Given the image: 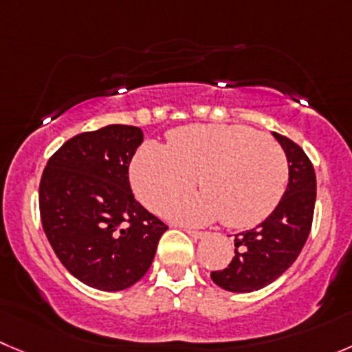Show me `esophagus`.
<instances>
[{
  "instance_id": "esophagus-1",
  "label": "esophagus",
  "mask_w": 352,
  "mask_h": 352,
  "mask_svg": "<svg viewBox=\"0 0 352 352\" xmlns=\"http://www.w3.org/2000/svg\"><path fill=\"white\" fill-rule=\"evenodd\" d=\"M186 233H188L190 236H192V239H195V240H199V239H204V236L207 235L206 232H199V230H185Z\"/></svg>"
}]
</instances>
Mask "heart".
<instances>
[{
	"mask_svg": "<svg viewBox=\"0 0 352 352\" xmlns=\"http://www.w3.org/2000/svg\"><path fill=\"white\" fill-rule=\"evenodd\" d=\"M200 195L169 209L183 223L221 219L249 228L278 206L289 182V160L278 142L247 126H185L169 133V143L146 142L131 164V183L148 209L162 212L192 192Z\"/></svg>",
	"mask_w": 352,
	"mask_h": 352,
	"instance_id": "obj_1",
	"label": "heart"
}]
</instances>
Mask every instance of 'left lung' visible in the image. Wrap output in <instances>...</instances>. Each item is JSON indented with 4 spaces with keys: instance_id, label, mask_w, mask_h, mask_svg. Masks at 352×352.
<instances>
[{
    "instance_id": "obj_1",
    "label": "left lung",
    "mask_w": 352,
    "mask_h": 352,
    "mask_svg": "<svg viewBox=\"0 0 352 352\" xmlns=\"http://www.w3.org/2000/svg\"><path fill=\"white\" fill-rule=\"evenodd\" d=\"M289 160V185L276 209L256 228L235 235V257L210 273L221 289L252 292L282 276L302 250L316 202V174L309 157L287 136L273 133Z\"/></svg>"
}]
</instances>
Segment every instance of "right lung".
<instances>
[{
  "instance_id": "1",
  "label": "right lung",
  "mask_w": 352,
  "mask_h": 352,
  "mask_svg": "<svg viewBox=\"0 0 352 352\" xmlns=\"http://www.w3.org/2000/svg\"><path fill=\"white\" fill-rule=\"evenodd\" d=\"M142 143L140 128L110 124L70 138L43 170L39 212L46 239L65 270L93 289L135 285L167 230L129 185V164Z\"/></svg>"
}]
</instances>
